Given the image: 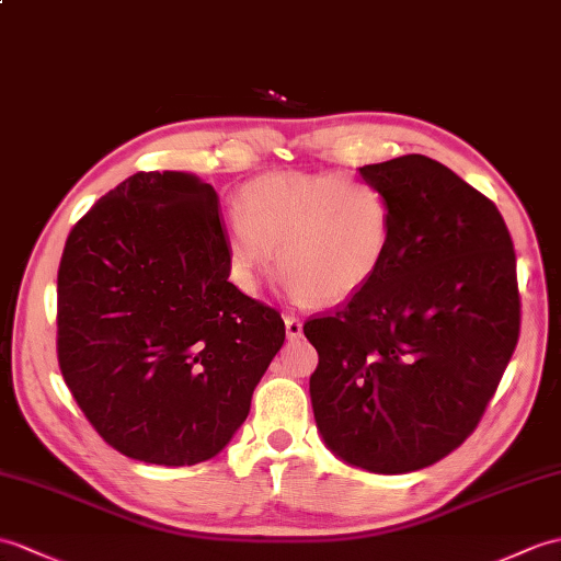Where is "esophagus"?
Returning <instances> with one entry per match:
<instances>
[{
    "label": "esophagus",
    "instance_id": "obj_1",
    "mask_svg": "<svg viewBox=\"0 0 561 561\" xmlns=\"http://www.w3.org/2000/svg\"><path fill=\"white\" fill-rule=\"evenodd\" d=\"M284 324H286V336H289L291 342L301 340V336H304V322L301 320H298L296 316H286Z\"/></svg>",
    "mask_w": 561,
    "mask_h": 561
}]
</instances>
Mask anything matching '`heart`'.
I'll use <instances>...</instances> for the list:
<instances>
[{"label":"heart","instance_id":"heart-1","mask_svg":"<svg viewBox=\"0 0 561 561\" xmlns=\"http://www.w3.org/2000/svg\"><path fill=\"white\" fill-rule=\"evenodd\" d=\"M392 231L389 201L366 181L265 174L245 184L239 210L229 217V267L243 291H255L279 255V270L296 298L340 304L380 275Z\"/></svg>","mask_w":561,"mask_h":561}]
</instances>
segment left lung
Instances as JSON below:
<instances>
[{
	"mask_svg": "<svg viewBox=\"0 0 561 561\" xmlns=\"http://www.w3.org/2000/svg\"><path fill=\"white\" fill-rule=\"evenodd\" d=\"M392 207L380 275L304 334L310 401L342 461L411 473L483 419L520 330L514 243L497 207L425 154L360 167Z\"/></svg>",
	"mask_w": 561,
	"mask_h": 561,
	"instance_id": "1",
	"label": "left lung"
}]
</instances>
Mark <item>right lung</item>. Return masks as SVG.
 Instances as JSON below:
<instances>
[{"instance_id":"1","label":"right lung","mask_w":561,"mask_h":561,"mask_svg":"<svg viewBox=\"0 0 561 561\" xmlns=\"http://www.w3.org/2000/svg\"><path fill=\"white\" fill-rule=\"evenodd\" d=\"M217 193L184 172H138L71 229L57 275L64 382L124 457H217L284 344L275 308L229 282Z\"/></svg>"}]
</instances>
